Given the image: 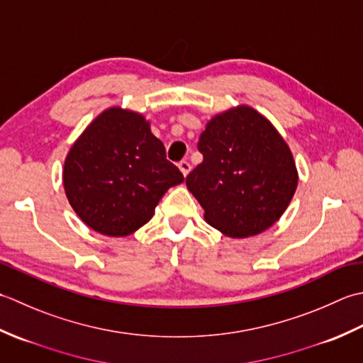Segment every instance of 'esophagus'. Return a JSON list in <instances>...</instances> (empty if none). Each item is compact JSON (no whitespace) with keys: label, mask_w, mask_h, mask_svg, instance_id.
<instances>
[{"label":"esophagus","mask_w":363,"mask_h":363,"mask_svg":"<svg viewBox=\"0 0 363 363\" xmlns=\"http://www.w3.org/2000/svg\"><path fill=\"white\" fill-rule=\"evenodd\" d=\"M179 169L182 171V174L186 177L189 174V171H191V164H189L188 161H180L179 162Z\"/></svg>","instance_id":"34e87169"}]
</instances>
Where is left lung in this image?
<instances>
[{"instance_id":"obj_1","label":"left lung","mask_w":363,"mask_h":363,"mask_svg":"<svg viewBox=\"0 0 363 363\" xmlns=\"http://www.w3.org/2000/svg\"><path fill=\"white\" fill-rule=\"evenodd\" d=\"M197 149L203 161L186 186L211 227L232 238L264 232L285 213L298 186L290 147L250 106H236L206 123Z\"/></svg>"}]
</instances>
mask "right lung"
Listing matches in <instances>:
<instances>
[{
	"instance_id": "add662e5",
	"label": "right lung",
	"mask_w": 363,
	"mask_h": 363,
	"mask_svg": "<svg viewBox=\"0 0 363 363\" xmlns=\"http://www.w3.org/2000/svg\"><path fill=\"white\" fill-rule=\"evenodd\" d=\"M62 180L72 208L87 227L125 236L149 223L164 192L184 177L166 160L144 116L114 106L72 145Z\"/></svg>"
}]
</instances>
